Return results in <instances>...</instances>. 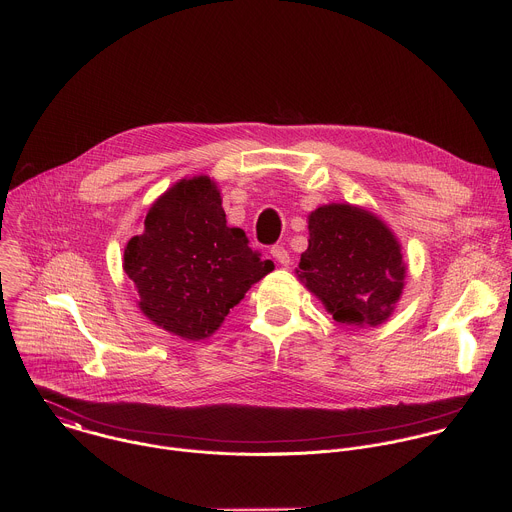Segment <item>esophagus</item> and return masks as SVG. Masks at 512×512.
<instances>
[{"label": "esophagus", "mask_w": 512, "mask_h": 512, "mask_svg": "<svg viewBox=\"0 0 512 512\" xmlns=\"http://www.w3.org/2000/svg\"><path fill=\"white\" fill-rule=\"evenodd\" d=\"M271 257H273L281 267H287V265H289V253H287L285 247H281V245H275V247L271 249Z\"/></svg>", "instance_id": "34e87169"}]
</instances>
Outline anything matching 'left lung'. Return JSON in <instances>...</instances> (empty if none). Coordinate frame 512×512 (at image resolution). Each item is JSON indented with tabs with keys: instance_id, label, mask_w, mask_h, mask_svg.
I'll return each instance as SVG.
<instances>
[{
	"instance_id": "1",
	"label": "left lung",
	"mask_w": 512,
	"mask_h": 512,
	"mask_svg": "<svg viewBox=\"0 0 512 512\" xmlns=\"http://www.w3.org/2000/svg\"><path fill=\"white\" fill-rule=\"evenodd\" d=\"M308 249L298 279L344 326H381L401 300L407 263L395 233L375 212L348 202L308 214Z\"/></svg>"
}]
</instances>
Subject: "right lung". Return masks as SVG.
Returning a JSON list of instances; mask_svg holds the SVG:
<instances>
[{"label":"right lung","mask_w":512,"mask_h":512,"mask_svg":"<svg viewBox=\"0 0 512 512\" xmlns=\"http://www.w3.org/2000/svg\"><path fill=\"white\" fill-rule=\"evenodd\" d=\"M273 267L249 247L243 229L227 225L221 190L204 174L182 178L156 198L123 251L141 314L192 342L221 328Z\"/></svg>","instance_id":"obj_1"}]
</instances>
